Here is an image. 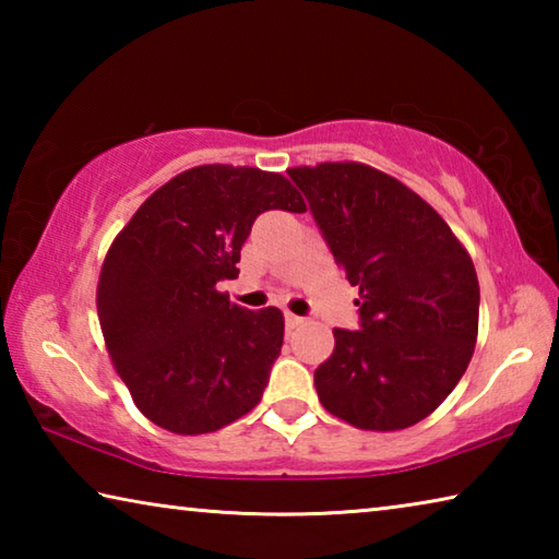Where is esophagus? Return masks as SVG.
<instances>
[{"label":"esophagus","instance_id":"obj_1","mask_svg":"<svg viewBox=\"0 0 559 559\" xmlns=\"http://www.w3.org/2000/svg\"><path fill=\"white\" fill-rule=\"evenodd\" d=\"M298 325H302V318L286 313V328H298Z\"/></svg>","mask_w":559,"mask_h":559}]
</instances>
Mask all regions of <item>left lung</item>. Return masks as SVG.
Returning a JSON list of instances; mask_svg holds the SVG:
<instances>
[{
	"label": "left lung",
	"mask_w": 559,
	"mask_h": 559,
	"mask_svg": "<svg viewBox=\"0 0 559 559\" xmlns=\"http://www.w3.org/2000/svg\"><path fill=\"white\" fill-rule=\"evenodd\" d=\"M345 278L359 330L335 328L316 370L330 414L357 429L427 419L466 372L478 335V278L449 224L409 187L357 163L288 169Z\"/></svg>",
	"instance_id": "1"
}]
</instances>
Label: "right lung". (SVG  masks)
I'll return each instance as SVG.
<instances>
[{
	"label": "right lung",
	"mask_w": 559,
	"mask_h": 559,
	"mask_svg": "<svg viewBox=\"0 0 559 559\" xmlns=\"http://www.w3.org/2000/svg\"><path fill=\"white\" fill-rule=\"evenodd\" d=\"M269 210L306 212L296 187L257 167L202 165L145 200L112 241L98 320L132 402L157 427L210 433L259 404L281 355L278 308L246 310L219 293Z\"/></svg>",
	"instance_id": "right-lung-1"
}]
</instances>
